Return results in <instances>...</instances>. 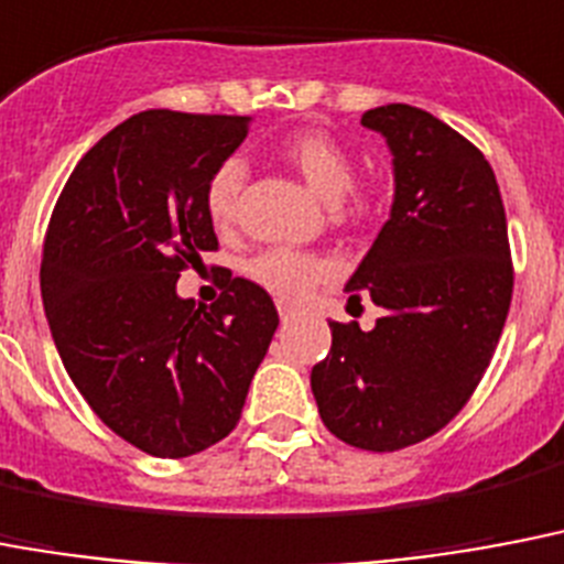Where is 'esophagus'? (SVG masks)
I'll use <instances>...</instances> for the list:
<instances>
[{
  "label": "esophagus",
  "instance_id": "1",
  "mask_svg": "<svg viewBox=\"0 0 564 564\" xmlns=\"http://www.w3.org/2000/svg\"><path fill=\"white\" fill-rule=\"evenodd\" d=\"M276 308H279V317H282V323H288V319H294L296 314H300V308L291 303H279Z\"/></svg>",
  "mask_w": 564,
  "mask_h": 564
}]
</instances>
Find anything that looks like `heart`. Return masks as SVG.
<instances>
[{"label":"heart","mask_w":564,"mask_h":564,"mask_svg":"<svg viewBox=\"0 0 564 564\" xmlns=\"http://www.w3.org/2000/svg\"><path fill=\"white\" fill-rule=\"evenodd\" d=\"M282 160L308 183V188L326 204H340L344 197H352V209H364V195H355V165L352 156L337 139L319 130H303L288 137L279 148ZM245 186V162L224 160L212 171L206 183V212L215 227H229L236 220L238 195ZM332 261L323 256L291 250V247H273L264 250L256 259H250L247 273L270 294L285 296V300H300L311 288L332 276Z\"/></svg>","instance_id":"1"}]
</instances>
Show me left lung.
Listing matches in <instances>:
<instances>
[{
	"mask_svg": "<svg viewBox=\"0 0 564 564\" xmlns=\"http://www.w3.org/2000/svg\"><path fill=\"white\" fill-rule=\"evenodd\" d=\"M393 154V206L346 294L384 317L328 323L311 369L323 425L364 452H399L445 427L492 360L512 300L507 215L492 165L431 112L387 104L360 116Z\"/></svg>",
	"mask_w": 564,
	"mask_h": 564,
	"instance_id": "obj_1",
	"label": "left lung"
}]
</instances>
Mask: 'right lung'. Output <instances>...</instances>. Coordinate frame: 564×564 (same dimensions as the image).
Returning a JSON list of instances; mask_svg holds the SVG:
<instances>
[{"label":"right lung","mask_w":564,"mask_h":564,"mask_svg":"<svg viewBox=\"0 0 564 564\" xmlns=\"http://www.w3.org/2000/svg\"><path fill=\"white\" fill-rule=\"evenodd\" d=\"M250 121L137 112L84 154L48 220L40 291L63 367L104 425L154 457L236 427L279 326L250 279L209 308L177 294L180 270L218 247L206 183Z\"/></svg>","instance_id":"1"}]
</instances>
